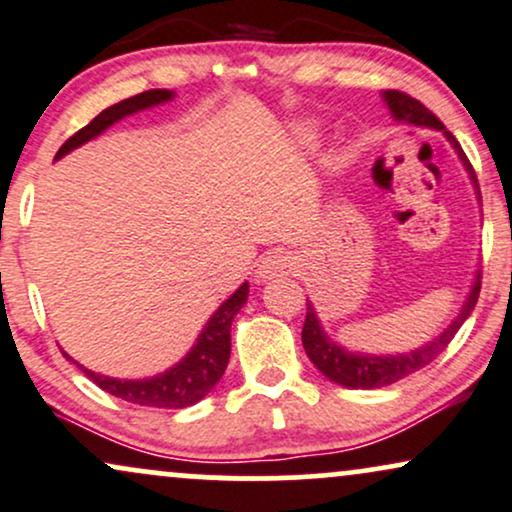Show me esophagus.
Segmentation results:
<instances>
[{
    "mask_svg": "<svg viewBox=\"0 0 512 512\" xmlns=\"http://www.w3.org/2000/svg\"><path fill=\"white\" fill-rule=\"evenodd\" d=\"M294 263H297V258H294L290 251H282V249L270 251V254L266 258H261V263H258L256 278L261 282L282 278V275L290 273V270L294 268Z\"/></svg>",
    "mask_w": 512,
    "mask_h": 512,
    "instance_id": "obj_1",
    "label": "esophagus"
}]
</instances>
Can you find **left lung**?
I'll return each mask as SVG.
<instances>
[{
	"label": "left lung",
	"mask_w": 512,
	"mask_h": 512,
	"mask_svg": "<svg viewBox=\"0 0 512 512\" xmlns=\"http://www.w3.org/2000/svg\"><path fill=\"white\" fill-rule=\"evenodd\" d=\"M383 100H386L388 110L393 112L395 122L410 124V126H424V129H436L443 131L448 136V141L453 143V148L458 150L460 160L465 162L467 172H470L474 189L479 194L477 186V177H474L472 165L467 162L465 153H462L458 143H455L453 134H448L446 126H443L441 119L436 117L434 112L426 110L419 100H414L412 95L400 93V90H386L383 93ZM482 201V196H479ZM479 290H482V273H477L474 278V285L470 294H467L465 304H462L460 314L455 316V321L443 330L441 335H436L434 340L426 342L424 347H417L412 352H402V354H359V352H350L345 347L338 345L328 338V333L323 330L321 321H318V314L314 309V304L306 299V321L302 328V342L304 350L309 354V359L314 362V366L321 371L323 376L330 378L333 383H340L345 388H354V390H371V388H383L390 386V383L400 381V378L414 374V371L424 369L426 364H431L434 359L441 354L446 347L450 345V340L455 338L462 323L467 321L472 314V309L477 306L479 299Z\"/></svg>",
	"instance_id": "1"
}]
</instances>
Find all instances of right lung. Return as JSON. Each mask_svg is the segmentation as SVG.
Here are the masks:
<instances>
[{
    "mask_svg": "<svg viewBox=\"0 0 512 512\" xmlns=\"http://www.w3.org/2000/svg\"><path fill=\"white\" fill-rule=\"evenodd\" d=\"M174 93L165 88H153L146 90V93H138L134 98H126L117 105L102 110L93 122L83 126L81 131H76L69 141L64 143L62 148L57 150L54 160L64 158L66 153L83 146V143L90 141V138L100 136L107 126H112L119 119L129 117V114H136L141 110H148V107L160 105V102L172 100ZM246 297H249V282H244L237 292L232 294L230 299L220 304V309L215 311L213 316L208 318V323L203 326L201 333H198L196 345L186 352L182 362L170 366L162 374H155L150 378H136V381H126V378H112L95 374V371L86 369L69 354L64 352L66 359H71L78 369L86 374L95 386H100L105 393L114 395V398L131 402V405H143V407H160V410H182V407L196 405L198 400H203L210 390L215 388V383L220 381L222 374H225L227 362H230V328L237 311L246 304Z\"/></svg>",
    "mask_w": 512,
    "mask_h": 512,
    "instance_id": "right-lung-1",
    "label": "right lung"
}]
</instances>
